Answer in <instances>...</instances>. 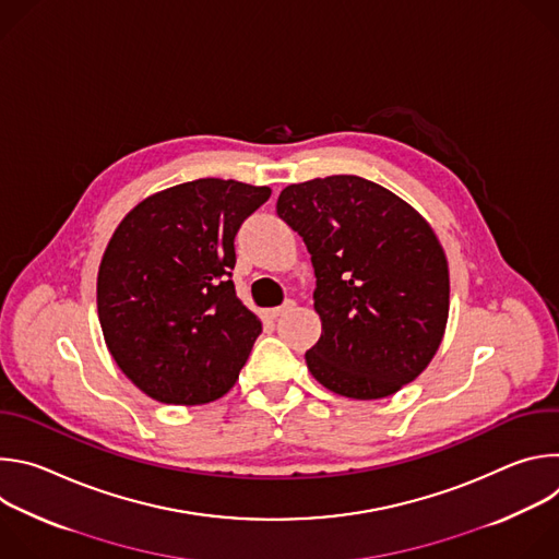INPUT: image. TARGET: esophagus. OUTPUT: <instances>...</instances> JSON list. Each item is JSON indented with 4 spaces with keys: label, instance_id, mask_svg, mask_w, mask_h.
<instances>
[{
    "label": "esophagus",
    "instance_id": "1",
    "mask_svg": "<svg viewBox=\"0 0 559 559\" xmlns=\"http://www.w3.org/2000/svg\"><path fill=\"white\" fill-rule=\"evenodd\" d=\"M292 309H294V300H285V305H281V307L265 309V316H267V318H272V321H276L278 316H283V313H287V311H292Z\"/></svg>",
    "mask_w": 559,
    "mask_h": 559
}]
</instances>
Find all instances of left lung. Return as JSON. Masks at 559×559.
<instances>
[{"mask_svg": "<svg viewBox=\"0 0 559 559\" xmlns=\"http://www.w3.org/2000/svg\"><path fill=\"white\" fill-rule=\"evenodd\" d=\"M276 212L302 236L316 274L323 332L305 354L311 376L356 401L416 380L449 318V265L431 225L354 175L287 186Z\"/></svg>", "mask_w": 559, "mask_h": 559, "instance_id": "8db88e82", "label": "left lung"}]
</instances>
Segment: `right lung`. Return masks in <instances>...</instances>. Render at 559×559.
<instances>
[{"label": "right lung", "instance_id": "right-lung-1", "mask_svg": "<svg viewBox=\"0 0 559 559\" xmlns=\"http://www.w3.org/2000/svg\"><path fill=\"white\" fill-rule=\"evenodd\" d=\"M272 190L197 179L156 192L115 229L97 311L119 369L164 405H205L243 369L261 321L236 296L234 236Z\"/></svg>", "mask_w": 559, "mask_h": 559}]
</instances>
